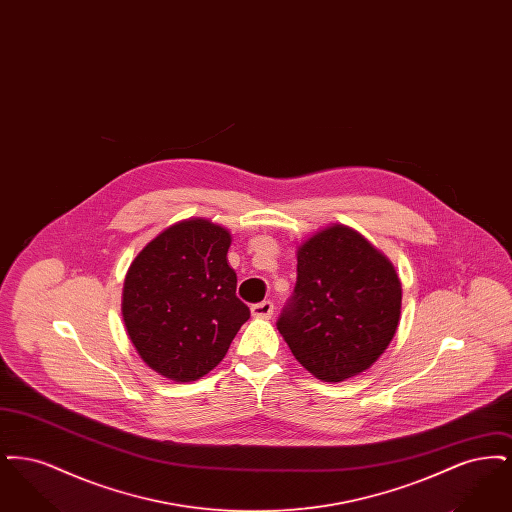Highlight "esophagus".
Instances as JSON below:
<instances>
[{"label":"esophagus","mask_w":512,"mask_h":512,"mask_svg":"<svg viewBox=\"0 0 512 512\" xmlns=\"http://www.w3.org/2000/svg\"><path fill=\"white\" fill-rule=\"evenodd\" d=\"M274 313V303L272 301H261V303H255L251 307V315L255 318H270Z\"/></svg>","instance_id":"obj_1"}]
</instances>
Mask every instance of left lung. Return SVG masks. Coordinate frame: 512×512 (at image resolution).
<instances>
[{"label":"left lung","mask_w":512,"mask_h":512,"mask_svg":"<svg viewBox=\"0 0 512 512\" xmlns=\"http://www.w3.org/2000/svg\"><path fill=\"white\" fill-rule=\"evenodd\" d=\"M399 318V276L357 230L332 224L299 244L297 284L276 326L318 380L365 372L388 349Z\"/></svg>","instance_id":"obj_1"}]
</instances>
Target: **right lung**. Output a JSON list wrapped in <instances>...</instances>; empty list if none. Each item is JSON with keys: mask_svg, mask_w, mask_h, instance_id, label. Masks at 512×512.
Wrapping results in <instances>:
<instances>
[{"mask_svg": "<svg viewBox=\"0 0 512 512\" xmlns=\"http://www.w3.org/2000/svg\"><path fill=\"white\" fill-rule=\"evenodd\" d=\"M232 236L207 219L165 228L136 255L122 288L128 338L149 368L194 382L224 359L249 307L228 265Z\"/></svg>", "mask_w": 512, "mask_h": 512, "instance_id": "add662e5", "label": "right lung"}]
</instances>
